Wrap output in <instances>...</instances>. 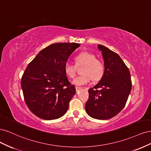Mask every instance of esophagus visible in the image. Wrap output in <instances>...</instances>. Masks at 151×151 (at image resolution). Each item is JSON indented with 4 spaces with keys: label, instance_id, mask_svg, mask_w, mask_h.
I'll use <instances>...</instances> for the list:
<instances>
[{
    "label": "esophagus",
    "instance_id": "obj_1",
    "mask_svg": "<svg viewBox=\"0 0 151 151\" xmlns=\"http://www.w3.org/2000/svg\"><path fill=\"white\" fill-rule=\"evenodd\" d=\"M81 89V87H79V86H76V92H78L79 91H80Z\"/></svg>",
    "mask_w": 151,
    "mask_h": 151
}]
</instances>
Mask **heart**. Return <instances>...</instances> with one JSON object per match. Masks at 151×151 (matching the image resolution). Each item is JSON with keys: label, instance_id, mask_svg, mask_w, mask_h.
<instances>
[{"label": "heart", "instance_id": "1", "mask_svg": "<svg viewBox=\"0 0 151 151\" xmlns=\"http://www.w3.org/2000/svg\"><path fill=\"white\" fill-rule=\"evenodd\" d=\"M75 63L67 62L64 65V72L66 76L71 79H74L76 76L77 67H83L81 73L74 79V84L77 86H83L89 83L93 79L98 81L101 79L104 76L105 67L104 63L99 59L96 58L93 53L88 52H82L75 57Z\"/></svg>", "mask_w": 151, "mask_h": 151}]
</instances>
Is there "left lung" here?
<instances>
[{"mask_svg":"<svg viewBox=\"0 0 151 151\" xmlns=\"http://www.w3.org/2000/svg\"><path fill=\"white\" fill-rule=\"evenodd\" d=\"M105 71L99 83L88 90L86 111L95 119L108 120L116 116L125 106L132 89L129 68L118 55L101 45Z\"/></svg>","mask_w":151,"mask_h":151,"instance_id":"left-lung-1","label":"left lung"}]
</instances>
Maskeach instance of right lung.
I'll use <instances>...</instances> for the list:
<instances>
[{"label":"right lung","mask_w":151,"mask_h":151,"mask_svg":"<svg viewBox=\"0 0 151 151\" xmlns=\"http://www.w3.org/2000/svg\"><path fill=\"white\" fill-rule=\"evenodd\" d=\"M76 43H57L41 50L26 67L21 78L24 101L34 115L43 120L64 115L76 94L68 81L64 65L74 50Z\"/></svg>","instance_id":"obj_1"}]
</instances>
